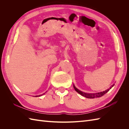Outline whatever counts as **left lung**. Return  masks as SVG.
Listing matches in <instances>:
<instances>
[{"mask_svg": "<svg viewBox=\"0 0 129 129\" xmlns=\"http://www.w3.org/2000/svg\"><path fill=\"white\" fill-rule=\"evenodd\" d=\"M115 85V84H113L112 85H111V86L109 88V89L106 90H105L103 92H98V93H85V92H83L82 91H81L80 90H79V89H77L75 87V85H73L74 87V89L76 91H77L78 93H80V94L82 96H83L85 97H86V98H88V99H94V98H97V97H102V96H103L104 95H105V93H106L109 90L111 89V88L114 86V85Z\"/></svg>", "mask_w": 129, "mask_h": 129, "instance_id": "left-lung-1", "label": "left lung"}]
</instances>
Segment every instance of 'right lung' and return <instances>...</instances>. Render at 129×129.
I'll return each mask as SVG.
<instances>
[{
  "instance_id": "right-lung-1",
  "label": "right lung",
  "mask_w": 129,
  "mask_h": 129,
  "mask_svg": "<svg viewBox=\"0 0 129 129\" xmlns=\"http://www.w3.org/2000/svg\"><path fill=\"white\" fill-rule=\"evenodd\" d=\"M40 96V95H39V96Z\"/></svg>"
}]
</instances>
